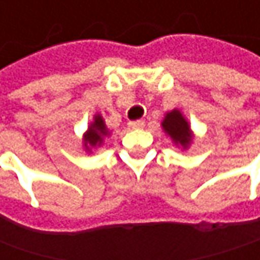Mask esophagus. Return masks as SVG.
<instances>
[{
  "instance_id": "esophagus-1",
  "label": "esophagus",
  "mask_w": 260,
  "mask_h": 260,
  "mask_svg": "<svg viewBox=\"0 0 260 260\" xmlns=\"http://www.w3.org/2000/svg\"><path fill=\"white\" fill-rule=\"evenodd\" d=\"M129 126L132 128V129H142L144 126H145V122L144 120H132V122H129Z\"/></svg>"
}]
</instances>
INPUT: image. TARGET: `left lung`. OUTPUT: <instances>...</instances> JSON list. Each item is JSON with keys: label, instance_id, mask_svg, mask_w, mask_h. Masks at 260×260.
<instances>
[{"label": "left lung", "instance_id": "left-lung-1", "mask_svg": "<svg viewBox=\"0 0 260 260\" xmlns=\"http://www.w3.org/2000/svg\"><path fill=\"white\" fill-rule=\"evenodd\" d=\"M161 126H163L164 132L173 140L176 145L182 147L183 150H186L187 147L192 144L193 134L190 131L189 122L180 113V110L173 109V110L167 112L163 122H161Z\"/></svg>", "mask_w": 260, "mask_h": 260}]
</instances>
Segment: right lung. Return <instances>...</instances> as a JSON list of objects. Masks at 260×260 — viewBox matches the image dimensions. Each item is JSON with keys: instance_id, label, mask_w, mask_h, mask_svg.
I'll list each match as a JSON object with an SVG mask.
<instances>
[{"instance_id": "1", "label": "right lung", "mask_w": 260, "mask_h": 260, "mask_svg": "<svg viewBox=\"0 0 260 260\" xmlns=\"http://www.w3.org/2000/svg\"><path fill=\"white\" fill-rule=\"evenodd\" d=\"M109 132L108 126L105 123V120L102 118V115H96L93 122L90 123L88 129L84 134V147L87 151H90L91 148L102 145L103 138L108 137Z\"/></svg>"}]
</instances>
